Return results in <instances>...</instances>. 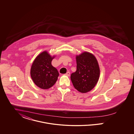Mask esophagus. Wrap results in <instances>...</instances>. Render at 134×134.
<instances>
[{"label":"esophagus","instance_id":"1","mask_svg":"<svg viewBox=\"0 0 134 134\" xmlns=\"http://www.w3.org/2000/svg\"><path fill=\"white\" fill-rule=\"evenodd\" d=\"M70 72H67L66 74H65V75H66V76H70Z\"/></svg>","mask_w":134,"mask_h":134}]
</instances>
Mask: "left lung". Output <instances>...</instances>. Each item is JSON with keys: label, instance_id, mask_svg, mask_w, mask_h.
Wrapping results in <instances>:
<instances>
[{"label": "left lung", "instance_id": "8db88e82", "mask_svg": "<svg viewBox=\"0 0 134 134\" xmlns=\"http://www.w3.org/2000/svg\"><path fill=\"white\" fill-rule=\"evenodd\" d=\"M77 70L71 75V80L75 89L81 93H86L93 89L100 75V69L96 57L84 52L76 55Z\"/></svg>", "mask_w": 134, "mask_h": 134}]
</instances>
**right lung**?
I'll list each match as a JSON object with an SVG mask.
<instances>
[{"label":"right lung","mask_w":134,"mask_h":134,"mask_svg":"<svg viewBox=\"0 0 134 134\" xmlns=\"http://www.w3.org/2000/svg\"><path fill=\"white\" fill-rule=\"evenodd\" d=\"M55 58L46 51L38 55L34 60L31 68V76L34 83L38 87L47 89L56 82L59 72L51 62Z\"/></svg>","instance_id":"right-lung-1"}]
</instances>
